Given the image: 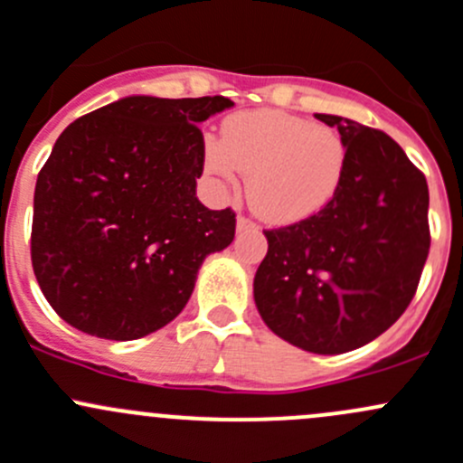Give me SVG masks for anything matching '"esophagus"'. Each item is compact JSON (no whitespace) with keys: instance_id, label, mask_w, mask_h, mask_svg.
Wrapping results in <instances>:
<instances>
[{"instance_id":"esophagus-1","label":"esophagus","mask_w":463,"mask_h":463,"mask_svg":"<svg viewBox=\"0 0 463 463\" xmlns=\"http://www.w3.org/2000/svg\"><path fill=\"white\" fill-rule=\"evenodd\" d=\"M237 228H240V231H244V228H258V223H255L253 219L240 214V217H237Z\"/></svg>"}]
</instances>
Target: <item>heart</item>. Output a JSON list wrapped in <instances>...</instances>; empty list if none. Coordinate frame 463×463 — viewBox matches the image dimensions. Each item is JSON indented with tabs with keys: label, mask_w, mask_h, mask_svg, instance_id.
Here are the masks:
<instances>
[{
	"label": "heart",
	"mask_w": 463,
	"mask_h": 463,
	"mask_svg": "<svg viewBox=\"0 0 463 463\" xmlns=\"http://www.w3.org/2000/svg\"><path fill=\"white\" fill-rule=\"evenodd\" d=\"M349 149L343 134L287 111H241L223 123V138L203 137V167L223 188L249 175V202L270 223L320 213L340 190Z\"/></svg>",
	"instance_id": "heart-1"
}]
</instances>
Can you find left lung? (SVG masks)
Segmentation results:
<instances>
[{"mask_svg":"<svg viewBox=\"0 0 463 463\" xmlns=\"http://www.w3.org/2000/svg\"><path fill=\"white\" fill-rule=\"evenodd\" d=\"M338 128L347 172L320 213L264 231L269 250L255 273L261 320L314 354L363 347L403 316L430 250L428 184L385 132L316 114Z\"/></svg>","mask_w":463,"mask_h":463,"instance_id":"obj_1","label":"left lung"}]
</instances>
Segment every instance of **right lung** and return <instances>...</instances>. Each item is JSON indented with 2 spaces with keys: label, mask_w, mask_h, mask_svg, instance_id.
I'll list each match as a JSON object with an SVG mask.
<instances>
[{
  "label": "right lung",
  "mask_w": 463,
  "mask_h": 463,
  "mask_svg": "<svg viewBox=\"0 0 463 463\" xmlns=\"http://www.w3.org/2000/svg\"><path fill=\"white\" fill-rule=\"evenodd\" d=\"M223 96H129L73 120L42 165L31 261L55 314L107 340L175 320L197 270L235 237V210L197 199L199 123Z\"/></svg>",
  "instance_id": "1"
}]
</instances>
